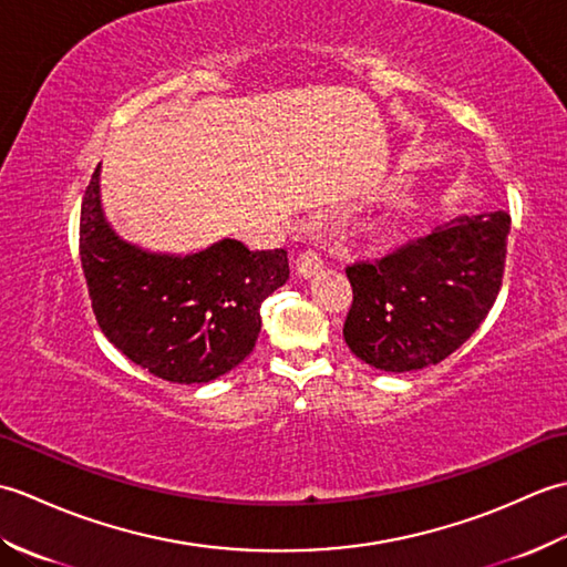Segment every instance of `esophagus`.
<instances>
[{
	"mask_svg": "<svg viewBox=\"0 0 567 567\" xmlns=\"http://www.w3.org/2000/svg\"><path fill=\"white\" fill-rule=\"evenodd\" d=\"M321 268H323V256L319 248H307L305 252H299V258H297L299 275L311 277V275H317Z\"/></svg>",
	"mask_w": 567,
	"mask_h": 567,
	"instance_id": "obj_1",
	"label": "esophagus"
}]
</instances>
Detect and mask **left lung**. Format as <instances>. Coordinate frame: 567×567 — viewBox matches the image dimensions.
<instances>
[{"label":"left lung","mask_w":567,"mask_h":567,"mask_svg":"<svg viewBox=\"0 0 567 567\" xmlns=\"http://www.w3.org/2000/svg\"><path fill=\"white\" fill-rule=\"evenodd\" d=\"M509 214L457 216L378 260L346 268L348 348L384 372L441 363L489 315L507 260Z\"/></svg>","instance_id":"8db88e82"}]
</instances>
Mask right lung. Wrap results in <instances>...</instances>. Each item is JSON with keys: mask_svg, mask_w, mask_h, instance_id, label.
<instances>
[{"mask_svg": "<svg viewBox=\"0 0 567 567\" xmlns=\"http://www.w3.org/2000/svg\"><path fill=\"white\" fill-rule=\"evenodd\" d=\"M80 260L102 333L155 378L204 384L256 348L260 305L290 277L287 250L224 238L189 256L151 252L114 234L100 165L82 197Z\"/></svg>", "mask_w": 567, "mask_h": 567, "instance_id": "right-lung-1", "label": "right lung"}]
</instances>
